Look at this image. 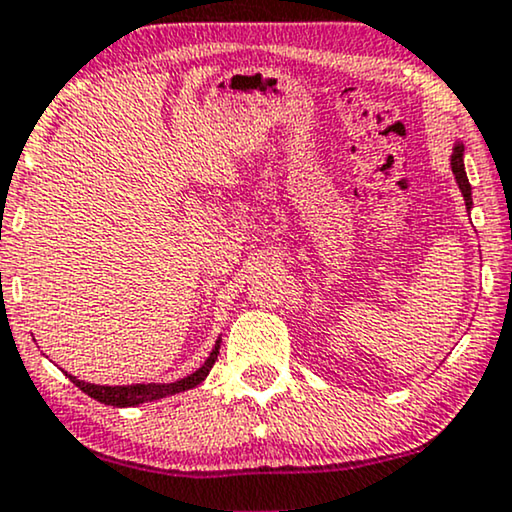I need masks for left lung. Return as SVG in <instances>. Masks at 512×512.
<instances>
[{"instance_id": "obj_1", "label": "left lung", "mask_w": 512, "mask_h": 512, "mask_svg": "<svg viewBox=\"0 0 512 512\" xmlns=\"http://www.w3.org/2000/svg\"><path fill=\"white\" fill-rule=\"evenodd\" d=\"M463 151H465L463 142H456V144H453V151H451V170H453V175H456L458 189H460V194H463L465 206L472 208V187H470V182H468V175H465Z\"/></svg>"}]
</instances>
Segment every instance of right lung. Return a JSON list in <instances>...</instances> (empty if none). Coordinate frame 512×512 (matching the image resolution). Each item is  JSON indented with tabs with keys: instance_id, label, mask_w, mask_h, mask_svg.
Wrapping results in <instances>:
<instances>
[{
	"instance_id": "obj_1",
	"label": "right lung",
	"mask_w": 512,
	"mask_h": 512,
	"mask_svg": "<svg viewBox=\"0 0 512 512\" xmlns=\"http://www.w3.org/2000/svg\"><path fill=\"white\" fill-rule=\"evenodd\" d=\"M220 351V337L213 351L208 353V358L201 365L199 370H194L192 375L182 377L178 382H149V384H118V387H106V384H90L85 380H78V377H71V382L75 387L85 391L87 396L97 399L104 406H116V408H128V406H140V403H149V401H159L166 399V396L180 394V391L194 389L197 384H201L206 380V375L211 372L213 363H216Z\"/></svg>"
}]
</instances>
